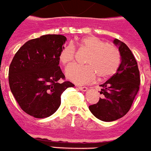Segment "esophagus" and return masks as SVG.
I'll list each match as a JSON object with an SVG mask.
<instances>
[{"mask_svg":"<svg viewBox=\"0 0 151 151\" xmlns=\"http://www.w3.org/2000/svg\"><path fill=\"white\" fill-rule=\"evenodd\" d=\"M77 87L78 88V89L81 90V91H86L88 90V88H87V87H85V86H77Z\"/></svg>","mask_w":151,"mask_h":151,"instance_id":"obj_1","label":"esophagus"}]
</instances>
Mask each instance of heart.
I'll use <instances>...</instances> for the list:
<instances>
[{"label":"heart","mask_w":151,"mask_h":151,"mask_svg":"<svg viewBox=\"0 0 151 151\" xmlns=\"http://www.w3.org/2000/svg\"><path fill=\"white\" fill-rule=\"evenodd\" d=\"M79 43L91 51L86 60L87 65H73L67 68L65 74L68 79L76 84H87L95 80L98 76L101 78H106L117 72L122 62V56L115 46L106 43L94 36L82 38ZM59 59L63 65H70L75 59L73 45L63 46Z\"/></svg>","instance_id":"obj_1"}]
</instances>
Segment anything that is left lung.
<instances>
[{
  "label": "left lung",
  "mask_w": 151,
  "mask_h": 151,
  "mask_svg": "<svg viewBox=\"0 0 151 151\" xmlns=\"http://www.w3.org/2000/svg\"><path fill=\"white\" fill-rule=\"evenodd\" d=\"M114 43L122 56L120 66L112 76L102 85L99 102L89 106L98 119L113 122L125 115L131 109L140 87V72L133 53L124 42L118 39Z\"/></svg>",
  "instance_id": "8db88e82"
}]
</instances>
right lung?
<instances>
[{
	"label": "right lung",
	"instance_id": "add662e5",
	"mask_svg": "<svg viewBox=\"0 0 151 151\" xmlns=\"http://www.w3.org/2000/svg\"><path fill=\"white\" fill-rule=\"evenodd\" d=\"M66 41L63 35L48 34L25 42L16 52L9 68V85L21 109L37 118L50 117L61 104V95L73 87L64 79L60 52Z\"/></svg>",
	"mask_w": 151,
	"mask_h": 151
}]
</instances>
